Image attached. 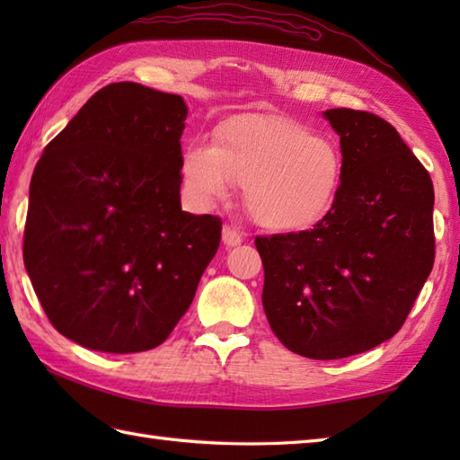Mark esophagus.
I'll return each mask as SVG.
<instances>
[{
  "instance_id": "esophagus-1",
  "label": "esophagus",
  "mask_w": 460,
  "mask_h": 460,
  "mask_svg": "<svg viewBox=\"0 0 460 460\" xmlns=\"http://www.w3.org/2000/svg\"><path fill=\"white\" fill-rule=\"evenodd\" d=\"M223 243H225V245H227V247H237V245H241V243H243L241 233H239L237 229L229 227V225H225V227H223Z\"/></svg>"
}]
</instances>
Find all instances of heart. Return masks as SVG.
<instances>
[{
    "instance_id": "heart-1",
    "label": "heart",
    "mask_w": 460,
    "mask_h": 460,
    "mask_svg": "<svg viewBox=\"0 0 460 460\" xmlns=\"http://www.w3.org/2000/svg\"><path fill=\"white\" fill-rule=\"evenodd\" d=\"M183 175L203 203L225 201L233 185L261 227L308 229L334 208L344 180L336 144L305 126L270 114H241L225 122L217 140H193L183 154Z\"/></svg>"
}]
</instances>
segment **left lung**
<instances>
[{
	"label": "left lung",
	"mask_w": 460,
	"mask_h": 460,
	"mask_svg": "<svg viewBox=\"0 0 460 460\" xmlns=\"http://www.w3.org/2000/svg\"><path fill=\"white\" fill-rule=\"evenodd\" d=\"M344 180L314 229L257 237L262 308L277 338L312 359L361 354L394 338L435 261L431 175L392 124L330 109Z\"/></svg>",
	"instance_id": "left-lung-1"
}]
</instances>
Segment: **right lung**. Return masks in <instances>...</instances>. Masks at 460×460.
<instances>
[{
    "label": "right lung",
    "instance_id": "right-lung-1",
    "mask_svg": "<svg viewBox=\"0 0 460 460\" xmlns=\"http://www.w3.org/2000/svg\"><path fill=\"white\" fill-rule=\"evenodd\" d=\"M180 94L138 83L94 93L37 162L23 262L51 324L106 354L172 334L221 241V219L181 211Z\"/></svg>",
    "mask_w": 460,
    "mask_h": 460
}]
</instances>
